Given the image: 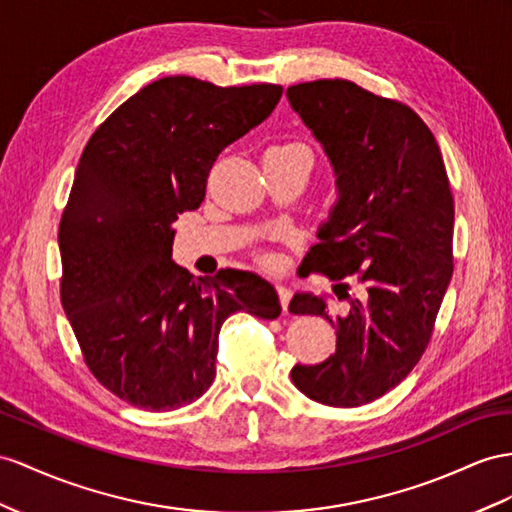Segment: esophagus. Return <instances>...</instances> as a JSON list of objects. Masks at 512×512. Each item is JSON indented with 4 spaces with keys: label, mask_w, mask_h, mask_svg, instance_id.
I'll return each mask as SVG.
<instances>
[{
    "label": "esophagus",
    "mask_w": 512,
    "mask_h": 512,
    "mask_svg": "<svg viewBox=\"0 0 512 512\" xmlns=\"http://www.w3.org/2000/svg\"><path fill=\"white\" fill-rule=\"evenodd\" d=\"M277 294H279L283 311H287V305H290V298H292V290L283 283H277Z\"/></svg>",
    "instance_id": "1"
}]
</instances>
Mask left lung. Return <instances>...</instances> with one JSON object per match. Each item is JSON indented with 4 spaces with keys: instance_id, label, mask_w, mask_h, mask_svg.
<instances>
[{
    "instance_id": "8db88e82",
    "label": "left lung",
    "mask_w": 512,
    "mask_h": 512,
    "mask_svg": "<svg viewBox=\"0 0 512 512\" xmlns=\"http://www.w3.org/2000/svg\"><path fill=\"white\" fill-rule=\"evenodd\" d=\"M285 95L322 144L337 190L303 266L333 281L359 274L365 287L335 318L326 296L294 294L290 311L329 320L337 350L294 365L292 381L320 404L361 406L406 378L430 342L454 268L450 181L435 136L402 103L348 80L305 82Z\"/></svg>"
}]
</instances>
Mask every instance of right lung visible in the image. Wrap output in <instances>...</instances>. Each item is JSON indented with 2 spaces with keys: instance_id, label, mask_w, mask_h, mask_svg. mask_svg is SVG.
<instances>
[{
  "instance_id": "obj_1",
  "label": "right lung",
  "mask_w": 512,
  "mask_h": 512,
  "mask_svg": "<svg viewBox=\"0 0 512 512\" xmlns=\"http://www.w3.org/2000/svg\"><path fill=\"white\" fill-rule=\"evenodd\" d=\"M283 88L162 77L90 136L58 231L64 313L97 381L147 411L212 385L231 313L279 318L277 290L227 268L194 279L173 261V222L205 199L220 151L264 123Z\"/></svg>"
}]
</instances>
